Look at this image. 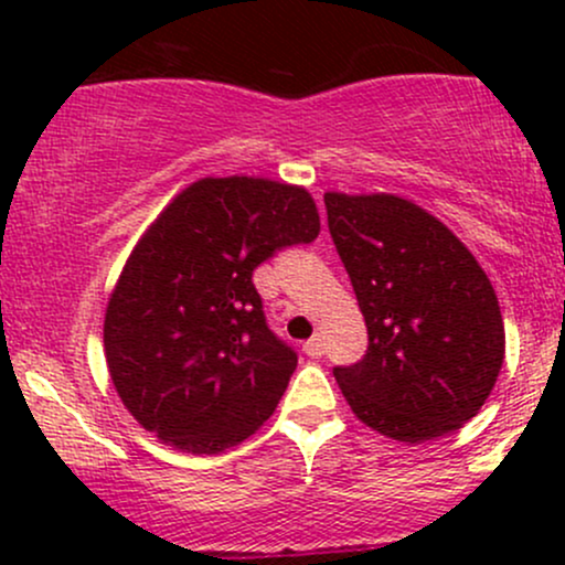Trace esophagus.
I'll list each match as a JSON object with an SVG mask.
<instances>
[{"label": "esophagus", "mask_w": 565, "mask_h": 565, "mask_svg": "<svg viewBox=\"0 0 565 565\" xmlns=\"http://www.w3.org/2000/svg\"><path fill=\"white\" fill-rule=\"evenodd\" d=\"M302 350L310 355V359H321V355H323V340L319 334L310 337V340L302 345Z\"/></svg>", "instance_id": "34e87169"}]
</instances>
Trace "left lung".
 <instances>
[{
    "label": "left lung",
    "mask_w": 565,
    "mask_h": 565,
    "mask_svg": "<svg viewBox=\"0 0 565 565\" xmlns=\"http://www.w3.org/2000/svg\"><path fill=\"white\" fill-rule=\"evenodd\" d=\"M369 350L334 377L355 417L393 440L459 430L504 361L497 291L472 252L430 212L393 193H323Z\"/></svg>",
    "instance_id": "obj_1"
}]
</instances>
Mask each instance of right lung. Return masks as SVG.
<instances>
[{
	"mask_svg": "<svg viewBox=\"0 0 565 565\" xmlns=\"http://www.w3.org/2000/svg\"><path fill=\"white\" fill-rule=\"evenodd\" d=\"M321 231L302 185L201 178L148 225L108 297L103 348L121 404L188 454L238 446L287 391L297 353L265 323L252 270Z\"/></svg>",
	"mask_w": 565,
	"mask_h": 565,
	"instance_id": "1",
	"label": "right lung"
}]
</instances>
